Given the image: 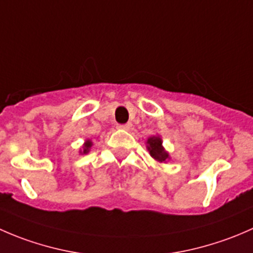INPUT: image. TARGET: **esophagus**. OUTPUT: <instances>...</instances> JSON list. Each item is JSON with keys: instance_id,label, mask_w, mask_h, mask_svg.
Listing matches in <instances>:
<instances>
[{"instance_id": "1", "label": "esophagus", "mask_w": 253, "mask_h": 253, "mask_svg": "<svg viewBox=\"0 0 253 253\" xmlns=\"http://www.w3.org/2000/svg\"><path fill=\"white\" fill-rule=\"evenodd\" d=\"M132 127V124H125V125H119L117 128L119 129H124V131H129Z\"/></svg>"}]
</instances>
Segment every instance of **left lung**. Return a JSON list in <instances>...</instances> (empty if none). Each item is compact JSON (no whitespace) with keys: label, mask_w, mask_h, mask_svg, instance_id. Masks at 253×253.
I'll list each match as a JSON object with an SVG mask.
<instances>
[{"label":"left lung","mask_w":253,"mask_h":253,"mask_svg":"<svg viewBox=\"0 0 253 253\" xmlns=\"http://www.w3.org/2000/svg\"><path fill=\"white\" fill-rule=\"evenodd\" d=\"M147 149L157 162L165 163L170 159L169 153L163 147V141L159 136H152L147 139Z\"/></svg>","instance_id":"left-lung-1"}]
</instances>
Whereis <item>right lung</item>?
Returning a JSON list of instances; mask_svg holds the SVG:
<instances>
[{
	"label": "right lung",
	"instance_id": "add662e5",
	"mask_svg": "<svg viewBox=\"0 0 253 253\" xmlns=\"http://www.w3.org/2000/svg\"><path fill=\"white\" fill-rule=\"evenodd\" d=\"M91 144H93V143H91L90 139H88V141L84 143V144H83V150H81V154H86V153L89 152V149H90Z\"/></svg>",
	"mask_w": 253,
	"mask_h": 253
}]
</instances>
